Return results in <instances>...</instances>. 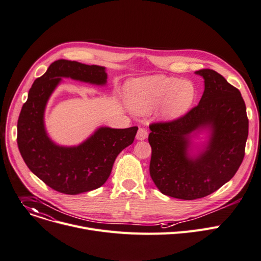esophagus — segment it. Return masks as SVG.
Returning a JSON list of instances; mask_svg holds the SVG:
<instances>
[{
	"label": "esophagus",
	"mask_w": 261,
	"mask_h": 261,
	"mask_svg": "<svg viewBox=\"0 0 261 261\" xmlns=\"http://www.w3.org/2000/svg\"><path fill=\"white\" fill-rule=\"evenodd\" d=\"M148 137V131L146 128H140L136 133V138L137 140L140 141H143V140H146V138Z\"/></svg>",
	"instance_id": "34e87169"
}]
</instances>
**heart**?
I'll return each instance as SVG.
<instances>
[{
  "label": "heart",
  "instance_id": "b5f03b06",
  "mask_svg": "<svg viewBox=\"0 0 261 261\" xmlns=\"http://www.w3.org/2000/svg\"><path fill=\"white\" fill-rule=\"evenodd\" d=\"M127 97L131 109L137 113H147L164 100V115L176 117L192 105L195 87L190 81L153 75L131 81L127 86Z\"/></svg>",
  "mask_w": 261,
  "mask_h": 261
}]
</instances>
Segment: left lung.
I'll return each instance as SVG.
<instances>
[{
    "mask_svg": "<svg viewBox=\"0 0 261 261\" xmlns=\"http://www.w3.org/2000/svg\"><path fill=\"white\" fill-rule=\"evenodd\" d=\"M204 79L197 106L168 121L150 124V175L165 195L193 200L210 195L228 182L245 158L249 119L240 91L212 69ZM213 129L210 147L195 160L186 154L188 134L200 126Z\"/></svg>",
    "mask_w": 261,
    "mask_h": 261,
    "instance_id": "left-lung-1",
    "label": "left lung"
}]
</instances>
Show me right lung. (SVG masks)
I'll use <instances>...</instances> for the list:
<instances>
[{"mask_svg": "<svg viewBox=\"0 0 261 261\" xmlns=\"http://www.w3.org/2000/svg\"><path fill=\"white\" fill-rule=\"evenodd\" d=\"M61 77L103 85L107 74L105 68L96 65L67 60L52 63L31 86L17 120L16 141L33 174L58 192L76 195L106 182L116 156L133 143L138 128L102 127L77 147L57 146L46 134L43 117L46 102Z\"/></svg>", "mask_w": 261, "mask_h": 261, "instance_id": "obj_1", "label": "right lung"}]
</instances>
